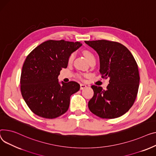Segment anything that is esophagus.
<instances>
[{
  "label": "esophagus",
  "instance_id": "obj_1",
  "mask_svg": "<svg viewBox=\"0 0 156 156\" xmlns=\"http://www.w3.org/2000/svg\"><path fill=\"white\" fill-rule=\"evenodd\" d=\"M87 88V85L85 84H80V90H83Z\"/></svg>",
  "mask_w": 156,
  "mask_h": 156
}]
</instances>
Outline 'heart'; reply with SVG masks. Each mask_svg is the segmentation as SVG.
<instances>
[{"label": "heart", "instance_id": "1", "mask_svg": "<svg viewBox=\"0 0 156 156\" xmlns=\"http://www.w3.org/2000/svg\"><path fill=\"white\" fill-rule=\"evenodd\" d=\"M83 53L86 59L88 60V61L89 60H90L91 59L94 58V56H93V55L91 53L90 51H89L85 50V51H84L83 52ZM74 56H75V54H74V53H71V54L69 55V58H68V63H71V62L73 61V60ZM78 76L81 78V74H78Z\"/></svg>", "mask_w": 156, "mask_h": 156}]
</instances>
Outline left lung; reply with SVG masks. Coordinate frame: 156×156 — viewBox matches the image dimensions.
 I'll return each mask as SVG.
<instances>
[{
    "label": "left lung",
    "mask_w": 156,
    "mask_h": 156,
    "mask_svg": "<svg viewBox=\"0 0 156 156\" xmlns=\"http://www.w3.org/2000/svg\"><path fill=\"white\" fill-rule=\"evenodd\" d=\"M100 58L102 78H109L107 89L92 85L90 110L102 119L119 117L133 105L139 86L138 66L130 51L123 44L107 40L85 41Z\"/></svg>",
    "instance_id": "obj_1"
}]
</instances>
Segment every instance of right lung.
I'll return each instance as SVG.
<instances>
[{
	"label": "right lung",
	"instance_id": "1",
	"mask_svg": "<svg viewBox=\"0 0 156 156\" xmlns=\"http://www.w3.org/2000/svg\"><path fill=\"white\" fill-rule=\"evenodd\" d=\"M81 45L80 42L48 40L26 57L20 76V91L36 115L55 119L68 110L71 95L80 86L75 81L60 83L58 77L61 69L67 68L69 55Z\"/></svg>",
	"mask_w": 156,
	"mask_h": 156
}]
</instances>
